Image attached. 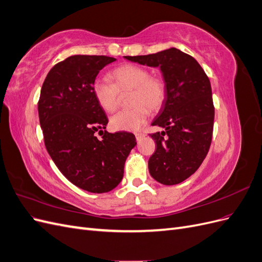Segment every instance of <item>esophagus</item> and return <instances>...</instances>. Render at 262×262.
I'll list each match as a JSON object with an SVG mask.
<instances>
[{"label":"esophagus","mask_w":262,"mask_h":262,"mask_svg":"<svg viewBox=\"0 0 262 262\" xmlns=\"http://www.w3.org/2000/svg\"><path fill=\"white\" fill-rule=\"evenodd\" d=\"M143 137H144V133H141V132L136 133V139H137V141H140Z\"/></svg>","instance_id":"obj_1"}]
</instances>
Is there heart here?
Wrapping results in <instances>:
<instances>
[{"label": "heart", "mask_w": 262, "mask_h": 262, "mask_svg": "<svg viewBox=\"0 0 262 262\" xmlns=\"http://www.w3.org/2000/svg\"><path fill=\"white\" fill-rule=\"evenodd\" d=\"M110 77L96 78L93 83V94L98 105L106 112L118 107L119 95L132 91L130 106L110 118V126L116 131H138L147 120L149 110L160 109L166 98V84L161 77L150 76L149 71L137 64H124L115 69Z\"/></svg>", "instance_id": "heart-1"}]
</instances>
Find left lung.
Here are the masks:
<instances>
[{
	"label": "left lung",
	"instance_id": "8db88e82",
	"mask_svg": "<svg viewBox=\"0 0 262 262\" xmlns=\"http://www.w3.org/2000/svg\"><path fill=\"white\" fill-rule=\"evenodd\" d=\"M124 58L162 71L166 98L152 125L165 131L150 134L156 150L148 170L163 185L180 184L200 167L211 145L214 106L209 77L194 58L176 48Z\"/></svg>",
	"mask_w": 262,
	"mask_h": 262
}]
</instances>
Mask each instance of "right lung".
Masks as SVG:
<instances>
[{"label": "right lung", "instance_id": "add662e5", "mask_svg": "<svg viewBox=\"0 0 262 262\" xmlns=\"http://www.w3.org/2000/svg\"><path fill=\"white\" fill-rule=\"evenodd\" d=\"M114 61L106 55H71L49 71L38 101L52 161L73 185L93 193L108 192L120 184L126 157L137 145L132 133L105 130L107 116L93 94L99 71Z\"/></svg>", "mask_w": 262, "mask_h": 262}]
</instances>
